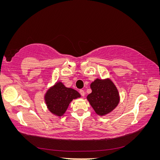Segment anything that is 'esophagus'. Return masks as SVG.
Segmentation results:
<instances>
[{"mask_svg":"<svg viewBox=\"0 0 160 160\" xmlns=\"http://www.w3.org/2000/svg\"><path fill=\"white\" fill-rule=\"evenodd\" d=\"M79 93H80V94H81V95L82 97H84L85 96V92H84V91L83 89H81L79 91Z\"/></svg>","mask_w":160,"mask_h":160,"instance_id":"34e87169","label":"esophagus"}]
</instances>
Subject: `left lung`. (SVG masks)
Returning a JSON list of instances; mask_svg holds the SVG:
<instances>
[{
  "label": "left lung",
  "mask_w": 160,
  "mask_h": 160,
  "mask_svg": "<svg viewBox=\"0 0 160 160\" xmlns=\"http://www.w3.org/2000/svg\"><path fill=\"white\" fill-rule=\"evenodd\" d=\"M90 87L92 92L87 99L97 114L107 115L117 107L119 102V92L109 79H97Z\"/></svg>",
  "instance_id": "left-lung-1"
}]
</instances>
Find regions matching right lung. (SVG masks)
Instances as JSON below:
<instances>
[{
  "mask_svg": "<svg viewBox=\"0 0 160 160\" xmlns=\"http://www.w3.org/2000/svg\"><path fill=\"white\" fill-rule=\"evenodd\" d=\"M80 97L78 91L66 88L61 82H57L47 91L45 101L48 109L60 117L65 113L72 100Z\"/></svg>",
  "mask_w": 160,
  "mask_h": 160,
  "instance_id": "add662e5",
  "label": "right lung"
}]
</instances>
